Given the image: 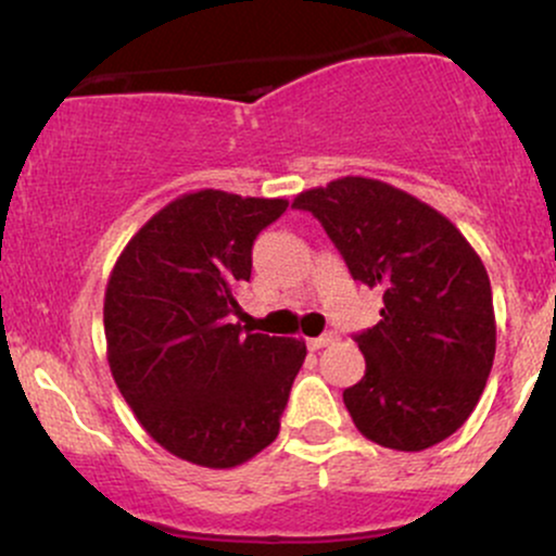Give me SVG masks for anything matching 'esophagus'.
I'll use <instances>...</instances> for the list:
<instances>
[{"label":"esophagus","mask_w":556,"mask_h":556,"mask_svg":"<svg viewBox=\"0 0 556 556\" xmlns=\"http://www.w3.org/2000/svg\"><path fill=\"white\" fill-rule=\"evenodd\" d=\"M337 340L334 331H329V334H321V337H314V340H308V350H321V348H329L331 342Z\"/></svg>","instance_id":"1"}]
</instances>
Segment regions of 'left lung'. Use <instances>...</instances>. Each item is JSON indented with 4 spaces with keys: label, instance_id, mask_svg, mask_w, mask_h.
Returning a JSON list of instances; mask_svg holds the SVG:
<instances>
[{
    "label": "left lung",
    "instance_id": "1",
    "mask_svg": "<svg viewBox=\"0 0 556 556\" xmlns=\"http://www.w3.org/2000/svg\"><path fill=\"white\" fill-rule=\"evenodd\" d=\"M358 282L381 290V321L355 334L366 374L344 389L353 424L389 450L420 452L468 420L496 350L478 253L429 203L368 177L300 193Z\"/></svg>",
    "mask_w": 556,
    "mask_h": 556
}]
</instances>
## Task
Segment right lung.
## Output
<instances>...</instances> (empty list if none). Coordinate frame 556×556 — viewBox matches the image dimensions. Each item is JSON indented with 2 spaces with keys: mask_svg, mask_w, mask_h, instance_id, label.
<instances>
[{
  "mask_svg": "<svg viewBox=\"0 0 556 556\" xmlns=\"http://www.w3.org/2000/svg\"><path fill=\"white\" fill-rule=\"evenodd\" d=\"M285 198L198 190L167 203L114 264L106 358L151 439L203 468H235L279 433L305 344L232 324L253 242Z\"/></svg>",
  "mask_w": 556,
  "mask_h": 556,
  "instance_id": "add662e5",
  "label": "right lung"
}]
</instances>
